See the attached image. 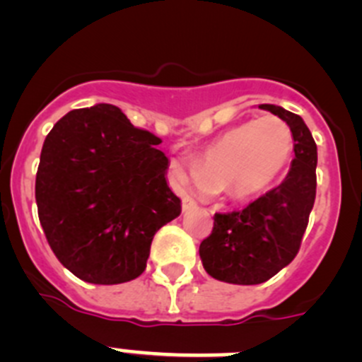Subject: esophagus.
Returning a JSON list of instances; mask_svg holds the SVG:
<instances>
[{"mask_svg":"<svg viewBox=\"0 0 362 362\" xmlns=\"http://www.w3.org/2000/svg\"><path fill=\"white\" fill-rule=\"evenodd\" d=\"M197 202L189 195H182V211H188L192 207H195Z\"/></svg>","mask_w":362,"mask_h":362,"instance_id":"34e87169","label":"esophagus"}]
</instances>
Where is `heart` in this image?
<instances>
[{
    "label": "heart",
    "instance_id": "1",
    "mask_svg": "<svg viewBox=\"0 0 362 362\" xmlns=\"http://www.w3.org/2000/svg\"><path fill=\"white\" fill-rule=\"evenodd\" d=\"M294 153V137L284 119L264 116L228 128L186 165L170 162L174 180L206 193L223 192L245 202L266 192L280 177Z\"/></svg>",
    "mask_w": 362,
    "mask_h": 362
}]
</instances>
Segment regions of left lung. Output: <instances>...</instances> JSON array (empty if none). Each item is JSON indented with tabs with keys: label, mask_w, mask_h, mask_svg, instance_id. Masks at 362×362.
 <instances>
[{
	"label": "left lung",
	"mask_w": 362,
	"mask_h": 362,
	"mask_svg": "<svg viewBox=\"0 0 362 362\" xmlns=\"http://www.w3.org/2000/svg\"><path fill=\"white\" fill-rule=\"evenodd\" d=\"M259 107L291 127L296 158L287 177L245 209L214 214L199 253L207 274L225 284H264L288 266L301 248L317 193V144L303 117L271 103Z\"/></svg>",
	"instance_id": "obj_1"
}]
</instances>
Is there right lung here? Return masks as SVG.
I'll use <instances>...</instances> for the list:
<instances>
[{
	"mask_svg": "<svg viewBox=\"0 0 362 362\" xmlns=\"http://www.w3.org/2000/svg\"><path fill=\"white\" fill-rule=\"evenodd\" d=\"M160 142L110 103L70 110L45 137L38 218L54 255L81 280L116 285L141 276L155 234L180 216Z\"/></svg>",
	"mask_w": 362,
	"mask_h": 362,
	"instance_id": "obj_1",
	"label": "right lung"
}]
</instances>
